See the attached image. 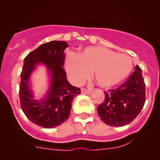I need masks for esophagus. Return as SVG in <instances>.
I'll list each match as a JSON object with an SVG mask.
<instances>
[{
    "instance_id": "1",
    "label": "esophagus",
    "mask_w": 160,
    "mask_h": 160,
    "mask_svg": "<svg viewBox=\"0 0 160 160\" xmlns=\"http://www.w3.org/2000/svg\"><path fill=\"white\" fill-rule=\"evenodd\" d=\"M81 92L83 93H85V94H90V90L85 89V88H81Z\"/></svg>"
}]
</instances>
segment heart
<instances>
[{"label": "heart", "mask_w": 160, "mask_h": 160, "mask_svg": "<svg viewBox=\"0 0 160 160\" xmlns=\"http://www.w3.org/2000/svg\"><path fill=\"white\" fill-rule=\"evenodd\" d=\"M69 77L80 84L93 70V77L100 87L109 88L123 81L132 72L133 62L128 55L116 53L101 46H89L65 60Z\"/></svg>", "instance_id": "heart-1"}]
</instances>
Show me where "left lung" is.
<instances>
[{"mask_svg":"<svg viewBox=\"0 0 160 160\" xmlns=\"http://www.w3.org/2000/svg\"><path fill=\"white\" fill-rule=\"evenodd\" d=\"M104 93L105 99L97 108L101 121L114 127L131 123L146 101V85L140 67H135L133 73L123 84Z\"/></svg>","mask_w":160,"mask_h":160,"instance_id":"left-lung-1","label":"left lung"}]
</instances>
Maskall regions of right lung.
<instances>
[{
    "label": "right lung",
    "instance_id": "1",
    "mask_svg": "<svg viewBox=\"0 0 160 160\" xmlns=\"http://www.w3.org/2000/svg\"><path fill=\"white\" fill-rule=\"evenodd\" d=\"M68 46L65 41L44 43L24 59L19 86L21 107L26 117L38 126L52 128L67 121L72 108V100L80 93V88L69 83L62 69L65 58L63 51ZM38 65L45 66L49 83L46 93L36 99L30 77Z\"/></svg>",
    "mask_w": 160,
    "mask_h": 160
}]
</instances>
